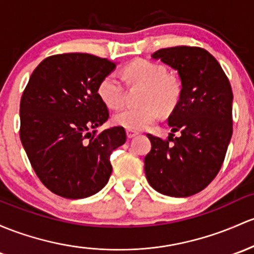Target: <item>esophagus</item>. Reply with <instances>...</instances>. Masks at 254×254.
I'll return each mask as SVG.
<instances>
[{
  "instance_id": "obj_1",
  "label": "esophagus",
  "mask_w": 254,
  "mask_h": 254,
  "mask_svg": "<svg viewBox=\"0 0 254 254\" xmlns=\"http://www.w3.org/2000/svg\"><path fill=\"white\" fill-rule=\"evenodd\" d=\"M126 134H127V138L130 139V138H134L135 135H138L139 133L137 132V130H130V129H127L126 130Z\"/></svg>"
}]
</instances>
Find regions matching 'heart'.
I'll use <instances>...</instances> for the list:
<instances>
[{
    "mask_svg": "<svg viewBox=\"0 0 254 254\" xmlns=\"http://www.w3.org/2000/svg\"><path fill=\"white\" fill-rule=\"evenodd\" d=\"M126 77L130 82L146 87L141 106H127L114 116L116 126L130 130H141L149 127L160 115V109L168 111L178 99L176 83L167 77L162 65L144 59L130 63L126 67ZM98 95L110 109L120 108L125 102V84L116 71L109 72L98 86Z\"/></svg>",
    "mask_w": 254,
    "mask_h": 254,
    "instance_id": "1",
    "label": "heart"
}]
</instances>
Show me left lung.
<instances>
[{"mask_svg":"<svg viewBox=\"0 0 254 254\" xmlns=\"http://www.w3.org/2000/svg\"><path fill=\"white\" fill-rule=\"evenodd\" d=\"M151 58L178 71L182 89L168 116V140L148 134L151 150L144 171L156 191L188 197L203 190L222 167L233 134V91L219 63L203 48H163Z\"/></svg>","mask_w":254,"mask_h":254,"instance_id":"obj_1","label":"left lung"}]
</instances>
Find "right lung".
<instances>
[{
	"mask_svg": "<svg viewBox=\"0 0 254 254\" xmlns=\"http://www.w3.org/2000/svg\"><path fill=\"white\" fill-rule=\"evenodd\" d=\"M115 63L87 53L46 58L31 73L20 100V140L40 181L65 198H84L105 187L110 154L126 141L122 127L95 135L109 119L98 95Z\"/></svg>",
	"mask_w": 254,
	"mask_h": 254,
	"instance_id": "add662e5",
	"label": "right lung"
}]
</instances>
